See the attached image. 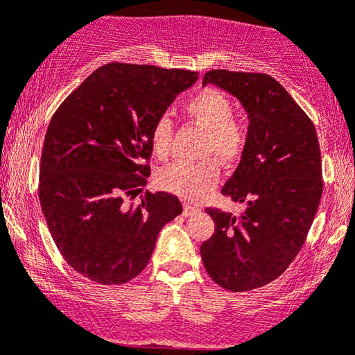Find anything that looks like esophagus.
I'll return each instance as SVG.
<instances>
[{
	"instance_id": "obj_1",
	"label": "esophagus",
	"mask_w": 355,
	"mask_h": 355,
	"mask_svg": "<svg viewBox=\"0 0 355 355\" xmlns=\"http://www.w3.org/2000/svg\"><path fill=\"white\" fill-rule=\"evenodd\" d=\"M198 209L197 205H193V204H189V202H187V204H184V216L185 217H190V216H193V214H197L198 212Z\"/></svg>"
}]
</instances>
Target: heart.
<instances>
[{"instance_id": "heart-1", "label": "heart", "mask_w": 355, "mask_h": 355, "mask_svg": "<svg viewBox=\"0 0 355 355\" xmlns=\"http://www.w3.org/2000/svg\"><path fill=\"white\" fill-rule=\"evenodd\" d=\"M184 112L198 126L207 130L204 153L214 155L224 163L239 159L246 150L248 128L234 118V104L217 89H204L185 101ZM173 123L168 116H159L151 128V145L158 158L170 155ZM220 177L216 159L198 163H171L158 171L157 184L165 192L182 198H200L217 185Z\"/></svg>"}]
</instances>
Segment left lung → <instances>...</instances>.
<instances>
[{"label": "left lung", "mask_w": 355, "mask_h": 355, "mask_svg": "<svg viewBox=\"0 0 355 355\" xmlns=\"http://www.w3.org/2000/svg\"><path fill=\"white\" fill-rule=\"evenodd\" d=\"M214 84L241 101L246 150L222 193L246 204L241 216L205 209L216 231L200 246L209 276L229 291H249L283 275L305 243L320 204L317 131L278 80L266 73L210 70Z\"/></svg>", "instance_id": "obj_1"}]
</instances>
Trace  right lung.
Instances as JSON below:
<instances>
[{
    "label": "right lung",
    "instance_id": "right-lung-1",
    "mask_svg": "<svg viewBox=\"0 0 355 355\" xmlns=\"http://www.w3.org/2000/svg\"><path fill=\"white\" fill-rule=\"evenodd\" d=\"M197 72L114 64L92 72L52 116L38 197L69 266L99 285H123L151 258L158 232L182 214L177 197L146 192L151 128Z\"/></svg>",
    "mask_w": 355,
    "mask_h": 355
}]
</instances>
